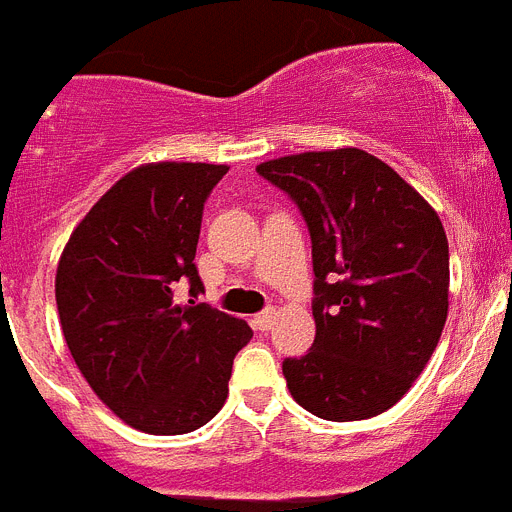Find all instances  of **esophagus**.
Here are the masks:
<instances>
[{
    "mask_svg": "<svg viewBox=\"0 0 512 512\" xmlns=\"http://www.w3.org/2000/svg\"><path fill=\"white\" fill-rule=\"evenodd\" d=\"M273 323H276V310H273V307H268V310H263V313H257L255 318H252V326H255L257 331H268Z\"/></svg>",
    "mask_w": 512,
    "mask_h": 512,
    "instance_id": "esophagus-1",
    "label": "esophagus"
}]
</instances>
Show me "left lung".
Segmentation results:
<instances>
[{
	"instance_id": "left-lung-1",
	"label": "left lung",
	"mask_w": 512,
	"mask_h": 512,
	"mask_svg": "<svg viewBox=\"0 0 512 512\" xmlns=\"http://www.w3.org/2000/svg\"><path fill=\"white\" fill-rule=\"evenodd\" d=\"M257 173L289 194L313 242L315 342L284 360L289 392L323 421L384 413L421 376L447 321L442 220L363 149L278 157Z\"/></svg>"
}]
</instances>
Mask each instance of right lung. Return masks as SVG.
Returning a JSON list of instances; mask_svg holds the SVG:
<instances>
[{
  "label": "right lung",
  "instance_id": "add662e5",
  "mask_svg": "<svg viewBox=\"0 0 512 512\" xmlns=\"http://www.w3.org/2000/svg\"><path fill=\"white\" fill-rule=\"evenodd\" d=\"M226 165L149 162L102 194L62 249L54 297L62 334L99 400L144 434L205 426L228 397L252 328L173 286L205 292L194 265L202 210Z\"/></svg>",
  "mask_w": 512,
  "mask_h": 512
}]
</instances>
